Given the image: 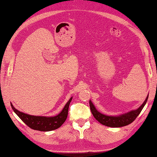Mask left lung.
<instances>
[{"instance_id": "obj_1", "label": "left lung", "mask_w": 157, "mask_h": 157, "mask_svg": "<svg viewBox=\"0 0 157 157\" xmlns=\"http://www.w3.org/2000/svg\"><path fill=\"white\" fill-rule=\"evenodd\" d=\"M147 98H148V96H147L146 99L145 100L143 104L141 105L140 107H139L137 110L132 111L127 113L121 115L120 116H107V115L100 113V112L98 111L96 108L94 107V105L91 101H90V106L91 113L93 114L94 117L96 118V120L98 121L100 124H102L106 126L115 127V128H116V127H122L128 125L133 122L141 113L144 106L147 102Z\"/></svg>"}]
</instances>
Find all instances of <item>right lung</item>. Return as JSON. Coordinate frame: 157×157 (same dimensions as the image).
I'll return each mask as SVG.
<instances>
[{"label": "right lung", "mask_w": 157, "mask_h": 157, "mask_svg": "<svg viewBox=\"0 0 157 157\" xmlns=\"http://www.w3.org/2000/svg\"><path fill=\"white\" fill-rule=\"evenodd\" d=\"M72 98L68 100L65 105L64 108L61 113L55 117H44V116H34L26 113H22L17 111L11 103V108L26 125L31 128L40 131H51L55 130L63 124L66 120L68 113V108Z\"/></svg>", "instance_id": "obj_1"}]
</instances>
